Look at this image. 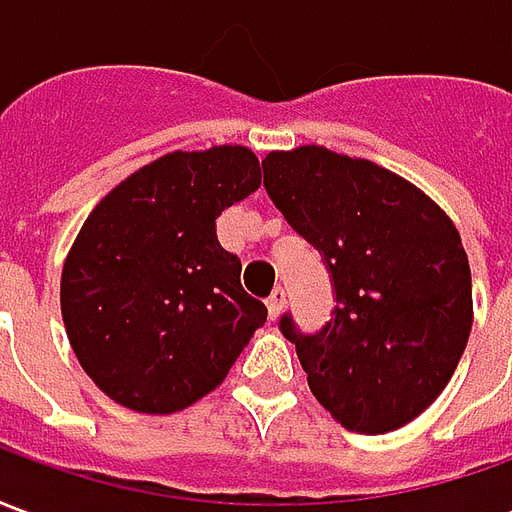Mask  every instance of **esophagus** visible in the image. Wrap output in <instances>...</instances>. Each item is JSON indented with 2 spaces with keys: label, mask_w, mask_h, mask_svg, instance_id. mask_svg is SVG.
Returning a JSON list of instances; mask_svg holds the SVG:
<instances>
[{
  "label": "esophagus",
  "mask_w": 512,
  "mask_h": 512,
  "mask_svg": "<svg viewBox=\"0 0 512 512\" xmlns=\"http://www.w3.org/2000/svg\"><path fill=\"white\" fill-rule=\"evenodd\" d=\"M268 315H271V321H277L282 310H285V288H274V293L266 299Z\"/></svg>",
  "instance_id": "1"
}]
</instances>
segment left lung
I'll return each instance as SVG.
<instances>
[{"label":"left lung","instance_id":"8db88e82","mask_svg":"<svg viewBox=\"0 0 512 512\" xmlns=\"http://www.w3.org/2000/svg\"><path fill=\"white\" fill-rule=\"evenodd\" d=\"M268 197L326 260L334 318L296 343L312 395L343 428L389 433L450 384L472 332V271L447 213L414 183L321 145L271 150Z\"/></svg>","mask_w":512,"mask_h":512}]
</instances>
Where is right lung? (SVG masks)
Returning <instances> with one entry per match:
<instances>
[{
  "mask_svg": "<svg viewBox=\"0 0 512 512\" xmlns=\"http://www.w3.org/2000/svg\"><path fill=\"white\" fill-rule=\"evenodd\" d=\"M257 189L249 147L175 150L87 216L62 266L60 307L73 354L106 397L172 414L227 378L268 310L241 288L216 219Z\"/></svg>",
  "mask_w": 512,
  "mask_h": 512,
  "instance_id": "add662e5",
  "label": "right lung"
}]
</instances>
